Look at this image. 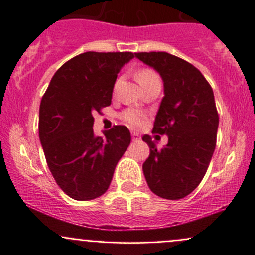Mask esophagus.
<instances>
[{
    "label": "esophagus",
    "mask_w": 255,
    "mask_h": 255,
    "mask_svg": "<svg viewBox=\"0 0 255 255\" xmlns=\"http://www.w3.org/2000/svg\"><path fill=\"white\" fill-rule=\"evenodd\" d=\"M140 139V135L138 134V133H133L132 134V140L133 142H138V140Z\"/></svg>",
    "instance_id": "obj_1"
}]
</instances>
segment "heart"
I'll list each match as a JSON object with an SVG mask.
<instances>
[{
	"label": "heart",
	"instance_id": "obj_1",
	"mask_svg": "<svg viewBox=\"0 0 255 255\" xmlns=\"http://www.w3.org/2000/svg\"><path fill=\"white\" fill-rule=\"evenodd\" d=\"M135 78H137L138 82H139L142 87L146 86V85H149L150 82L156 81V80H160L158 74L150 68L140 69L137 73V75H135ZM121 118H122L127 125L132 126V127H139V126L143 125L145 116H144L140 111H138V110L128 109L121 113Z\"/></svg>",
	"mask_w": 255,
	"mask_h": 255
}]
</instances>
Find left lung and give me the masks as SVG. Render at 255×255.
<instances>
[{
  "label": "left lung",
  "mask_w": 255,
  "mask_h": 255,
  "mask_svg": "<svg viewBox=\"0 0 255 255\" xmlns=\"http://www.w3.org/2000/svg\"><path fill=\"white\" fill-rule=\"evenodd\" d=\"M135 56L163 78L164 97L153 133L169 138L158 149L150 135H143L150 148L143 164L144 176L155 195L180 200L199 186L215 151L218 112L212 87L199 69L175 55L144 51Z\"/></svg>",
  "instance_id": "left-lung-1"
}]
</instances>
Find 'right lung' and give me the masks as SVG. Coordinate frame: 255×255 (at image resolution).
I'll return each mask as SVG.
<instances>
[{"instance_id":"obj_1","label":"right lung","mask_w":255,"mask_h":255,"mask_svg":"<svg viewBox=\"0 0 255 255\" xmlns=\"http://www.w3.org/2000/svg\"><path fill=\"white\" fill-rule=\"evenodd\" d=\"M132 58L130 51L79 54L58 69L43 95L39 139L51 175L71 199L104 195L130 144L126 126L95 135L92 115L111 105L117 74Z\"/></svg>"}]
</instances>
